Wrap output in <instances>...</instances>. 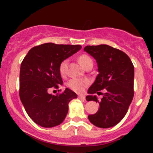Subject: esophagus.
<instances>
[{
    "label": "esophagus",
    "instance_id": "34e87169",
    "mask_svg": "<svg viewBox=\"0 0 153 153\" xmlns=\"http://www.w3.org/2000/svg\"><path fill=\"white\" fill-rule=\"evenodd\" d=\"M78 98L80 99H82V100H85V97L84 96H82V95H78Z\"/></svg>",
    "mask_w": 153,
    "mask_h": 153
}]
</instances>
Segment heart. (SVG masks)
I'll use <instances>...</instances> for the list:
<instances>
[{
  "instance_id": "obj_1",
  "label": "heart",
  "mask_w": 153,
  "mask_h": 153,
  "mask_svg": "<svg viewBox=\"0 0 153 153\" xmlns=\"http://www.w3.org/2000/svg\"><path fill=\"white\" fill-rule=\"evenodd\" d=\"M79 62L82 65L83 68L88 64L89 62H92V59L89 56L86 54H82V55L79 57ZM68 59H64L61 62L59 66V71L60 73L61 76H65L67 73V69H68ZM90 83V80L87 78H73L71 79L69 82H68V88L75 92L80 93L84 91V89L86 88Z\"/></svg>"
}]
</instances>
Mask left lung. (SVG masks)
<instances>
[{"mask_svg": "<svg viewBox=\"0 0 153 153\" xmlns=\"http://www.w3.org/2000/svg\"><path fill=\"white\" fill-rule=\"evenodd\" d=\"M84 51L96 59L99 74L88 88L86 100L99 102V108L88 115L91 123L100 128H109L122 121L134 96V65L126 53L106 45L86 46ZM106 89L102 101L94 93Z\"/></svg>", "mask_w": 153, "mask_h": 153, "instance_id": "1", "label": "left lung"}]
</instances>
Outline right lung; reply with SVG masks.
<instances>
[{
	"mask_svg": "<svg viewBox=\"0 0 153 153\" xmlns=\"http://www.w3.org/2000/svg\"><path fill=\"white\" fill-rule=\"evenodd\" d=\"M80 49V45L45 43L31 48L23 59L19 96L27 114L38 125L53 127L65 119L68 103L77 94L67 88L56 96L48 91L62 85L59 64Z\"/></svg>",
	"mask_w": 153,
	"mask_h": 153,
	"instance_id": "1",
	"label": "right lung"
}]
</instances>
